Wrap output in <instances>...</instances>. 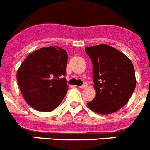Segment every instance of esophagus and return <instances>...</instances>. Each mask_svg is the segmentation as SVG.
Returning <instances> with one entry per match:
<instances>
[{"label": "esophagus", "mask_w": 150, "mask_h": 150, "mask_svg": "<svg viewBox=\"0 0 150 150\" xmlns=\"http://www.w3.org/2000/svg\"><path fill=\"white\" fill-rule=\"evenodd\" d=\"M87 86H88V85H87V83H83L82 86H81V87H80V88H81V89H84V88L87 87Z\"/></svg>", "instance_id": "esophagus-1"}]
</instances>
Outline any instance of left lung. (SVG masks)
Returning a JSON list of instances; mask_svg holds the SVG:
<instances>
[{
    "label": "left lung",
    "mask_w": 150,
    "mask_h": 150,
    "mask_svg": "<svg viewBox=\"0 0 150 150\" xmlns=\"http://www.w3.org/2000/svg\"><path fill=\"white\" fill-rule=\"evenodd\" d=\"M93 64L96 94L87 104L100 115L118 111L133 94L136 85L133 64L124 53L106 44L85 48Z\"/></svg>",
    "instance_id": "1"
}]
</instances>
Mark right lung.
<instances>
[{"label": "right lung", "instance_id": "1", "mask_svg": "<svg viewBox=\"0 0 150 150\" xmlns=\"http://www.w3.org/2000/svg\"><path fill=\"white\" fill-rule=\"evenodd\" d=\"M67 53L58 46L35 50L17 71V81L26 102L37 111H53L68 91L66 79Z\"/></svg>", "mask_w": 150, "mask_h": 150}]
</instances>
